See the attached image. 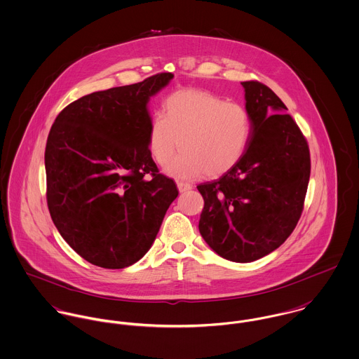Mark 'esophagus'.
Masks as SVG:
<instances>
[{"mask_svg":"<svg viewBox=\"0 0 359 359\" xmlns=\"http://www.w3.org/2000/svg\"><path fill=\"white\" fill-rule=\"evenodd\" d=\"M177 189L180 193H186L189 190L193 189V186L190 183H186V182H177Z\"/></svg>","mask_w":359,"mask_h":359,"instance_id":"obj_1","label":"esophagus"}]
</instances>
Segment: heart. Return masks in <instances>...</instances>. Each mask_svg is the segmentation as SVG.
<instances>
[{"mask_svg":"<svg viewBox=\"0 0 359 359\" xmlns=\"http://www.w3.org/2000/svg\"><path fill=\"white\" fill-rule=\"evenodd\" d=\"M164 109L165 114L154 113L150 120L147 149L158 165L165 166L180 144L183 150L166 168L170 176L219 175L242 158L251 138V118L243 105L187 88L170 94Z\"/></svg>","mask_w":359,"mask_h":359,"instance_id":"b5f03b06","label":"heart"}]
</instances>
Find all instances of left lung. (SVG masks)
I'll return each instance as SVG.
<instances>
[{"label": "left lung", "mask_w": 359, "mask_h": 359, "mask_svg": "<svg viewBox=\"0 0 359 359\" xmlns=\"http://www.w3.org/2000/svg\"><path fill=\"white\" fill-rule=\"evenodd\" d=\"M242 86L251 118L248 147L220 179L196 189L205 201L199 219L205 242L225 259L251 262L280 248L301 219L310 151L268 86L257 81Z\"/></svg>", "instance_id": "left-lung-1"}]
</instances>
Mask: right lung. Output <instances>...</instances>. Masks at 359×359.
<instances>
[{"label":"right lung","mask_w":359,"mask_h":359,"mask_svg":"<svg viewBox=\"0 0 359 359\" xmlns=\"http://www.w3.org/2000/svg\"><path fill=\"white\" fill-rule=\"evenodd\" d=\"M172 78L163 72L84 95L50 128L48 208L64 241L93 265L123 269L139 261L179 195L147 149V102Z\"/></svg>","instance_id":"1"}]
</instances>
